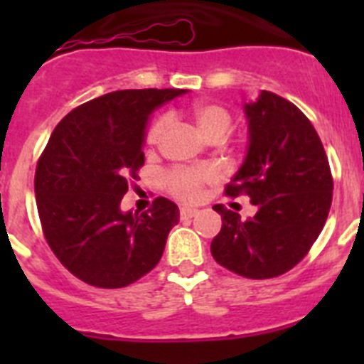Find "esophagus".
I'll list each match as a JSON object with an SVG mask.
<instances>
[{"label":"esophagus","instance_id":"esophagus-1","mask_svg":"<svg viewBox=\"0 0 364 364\" xmlns=\"http://www.w3.org/2000/svg\"><path fill=\"white\" fill-rule=\"evenodd\" d=\"M198 210L195 208H180V218H193L197 217Z\"/></svg>","mask_w":364,"mask_h":364}]
</instances>
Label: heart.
Returning a JSON list of instances; mask_svg holds the SVG:
<instances>
[{
    "label": "heart",
    "instance_id": "b5f03b06",
    "mask_svg": "<svg viewBox=\"0 0 364 364\" xmlns=\"http://www.w3.org/2000/svg\"><path fill=\"white\" fill-rule=\"evenodd\" d=\"M191 118L204 136L210 140H222L233 127V112L226 105L217 102H198L191 107ZM169 117H159L146 131V146L156 147L162 142L169 127ZM218 178V171L213 166H186L173 167L164 175V184L173 197L186 202H195L202 197L204 188Z\"/></svg>",
    "mask_w": 364,
    "mask_h": 364
}]
</instances>
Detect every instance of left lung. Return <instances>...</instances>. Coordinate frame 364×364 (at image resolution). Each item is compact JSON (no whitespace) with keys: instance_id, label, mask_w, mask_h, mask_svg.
<instances>
[{"instance_id":"left-lung-1","label":"left lung","mask_w":364,"mask_h":364,"mask_svg":"<svg viewBox=\"0 0 364 364\" xmlns=\"http://www.w3.org/2000/svg\"><path fill=\"white\" fill-rule=\"evenodd\" d=\"M250 147L228 197L247 195L257 213L242 220L213 205L222 228L211 242L218 264L246 279H272L308 255L332 205L333 178L319 134L306 114L275 92L244 105Z\"/></svg>"}]
</instances>
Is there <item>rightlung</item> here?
Segmentation results:
<instances>
[{
  "mask_svg": "<svg viewBox=\"0 0 364 364\" xmlns=\"http://www.w3.org/2000/svg\"><path fill=\"white\" fill-rule=\"evenodd\" d=\"M182 92H107L54 127L34 175L38 215L53 253L80 281L124 288L159 264L178 224L176 204L159 197L144 213H122L120 202L144 166L147 118Z\"/></svg>",
  "mask_w": 364,
  "mask_h": 364,
  "instance_id": "1",
  "label": "right lung"
}]
</instances>
